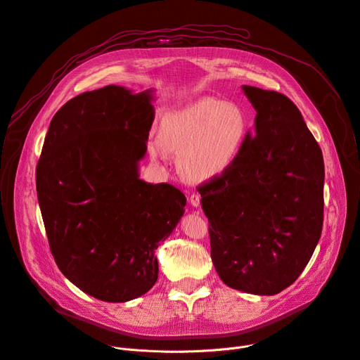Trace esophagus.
<instances>
[{
    "label": "esophagus",
    "mask_w": 360,
    "mask_h": 360,
    "mask_svg": "<svg viewBox=\"0 0 360 360\" xmlns=\"http://www.w3.org/2000/svg\"><path fill=\"white\" fill-rule=\"evenodd\" d=\"M190 205H191L193 207H199V206H200V196H199V195H195V193H193V195L190 196Z\"/></svg>",
    "instance_id": "1"
}]
</instances>
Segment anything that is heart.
I'll return each instance as SVG.
<instances>
[{
  "label": "heart",
  "instance_id": "obj_1",
  "mask_svg": "<svg viewBox=\"0 0 360 360\" xmlns=\"http://www.w3.org/2000/svg\"><path fill=\"white\" fill-rule=\"evenodd\" d=\"M246 135L243 109L207 96L165 115L148 153L154 160H162L165 148L179 153V170L186 179L210 181L233 167Z\"/></svg>",
  "mask_w": 360,
  "mask_h": 360
}]
</instances>
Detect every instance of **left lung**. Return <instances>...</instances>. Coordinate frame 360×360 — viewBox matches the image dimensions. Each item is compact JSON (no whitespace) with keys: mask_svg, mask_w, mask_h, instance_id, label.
Masks as SVG:
<instances>
[{"mask_svg":"<svg viewBox=\"0 0 360 360\" xmlns=\"http://www.w3.org/2000/svg\"><path fill=\"white\" fill-rule=\"evenodd\" d=\"M255 117L233 167L199 187L210 255L228 287L274 295L309 264L323 229L324 162L298 108L283 94L242 86Z\"/></svg>","mask_w":360,"mask_h":360,"instance_id":"left-lung-1","label":"left lung"}]
</instances>
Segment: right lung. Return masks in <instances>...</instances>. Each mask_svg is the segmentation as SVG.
<instances>
[{"label": "right lung", "instance_id": "add662e5", "mask_svg": "<svg viewBox=\"0 0 360 360\" xmlns=\"http://www.w3.org/2000/svg\"><path fill=\"white\" fill-rule=\"evenodd\" d=\"M154 89L85 92L53 117L36 169L50 251L66 278L108 302L146 294L158 278L155 250L184 214L172 184L140 179Z\"/></svg>", "mask_w": 360, "mask_h": 360}]
</instances>
